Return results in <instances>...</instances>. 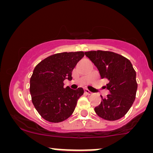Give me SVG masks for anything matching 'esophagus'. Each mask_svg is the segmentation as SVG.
I'll use <instances>...</instances> for the list:
<instances>
[{
    "instance_id": "34e87169",
    "label": "esophagus",
    "mask_w": 153,
    "mask_h": 153,
    "mask_svg": "<svg viewBox=\"0 0 153 153\" xmlns=\"http://www.w3.org/2000/svg\"><path fill=\"white\" fill-rule=\"evenodd\" d=\"M85 93L88 95H91L92 94V92L91 91H90L89 90H88V89H85Z\"/></svg>"
}]
</instances>
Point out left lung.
Listing matches in <instances>:
<instances>
[{"label":"left lung","mask_w":153,"mask_h":153,"mask_svg":"<svg viewBox=\"0 0 153 153\" xmlns=\"http://www.w3.org/2000/svg\"><path fill=\"white\" fill-rule=\"evenodd\" d=\"M86 57L99 70L101 78H106L110 94L103 99L94 110L99 117L108 121L121 119L134 103L137 83L136 72L129 59L109 51L85 52Z\"/></svg>","instance_id":"8db88e82"}]
</instances>
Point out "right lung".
I'll return each mask as SVG.
<instances>
[{"instance_id": "1", "label": "right lung", "mask_w": 153, "mask_h": 153, "mask_svg": "<svg viewBox=\"0 0 153 153\" xmlns=\"http://www.w3.org/2000/svg\"><path fill=\"white\" fill-rule=\"evenodd\" d=\"M83 52H62L49 56L34 68L30 78L31 101L45 120L58 123L72 115L82 88L73 90L64 88L65 79L72 80V72L84 56Z\"/></svg>"}]
</instances>
